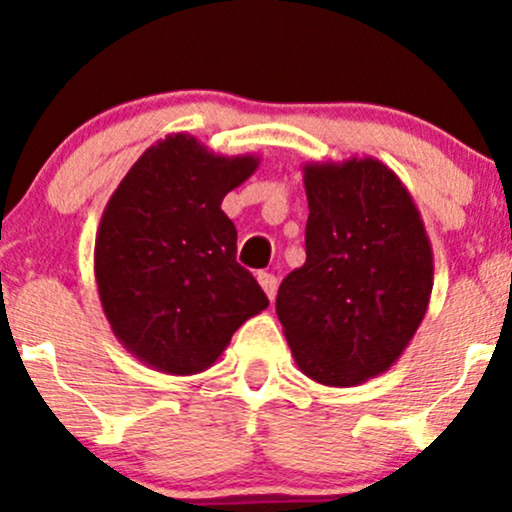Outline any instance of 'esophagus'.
Returning a JSON list of instances; mask_svg holds the SVG:
<instances>
[{
    "mask_svg": "<svg viewBox=\"0 0 512 512\" xmlns=\"http://www.w3.org/2000/svg\"><path fill=\"white\" fill-rule=\"evenodd\" d=\"M257 282H260V287L265 289V294H267V299H275V294H277V277L275 275H270V272H257Z\"/></svg>",
    "mask_w": 512,
    "mask_h": 512,
    "instance_id": "1",
    "label": "esophagus"
}]
</instances>
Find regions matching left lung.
I'll return each mask as SVG.
<instances>
[{
    "label": "left lung",
    "mask_w": 512,
    "mask_h": 512,
    "mask_svg": "<svg viewBox=\"0 0 512 512\" xmlns=\"http://www.w3.org/2000/svg\"><path fill=\"white\" fill-rule=\"evenodd\" d=\"M307 260L277 292L299 371L324 386L384 374L423 322L433 250L421 213L381 160L304 165Z\"/></svg>",
    "instance_id": "left-lung-1"
}]
</instances>
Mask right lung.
I'll list each match as a JSON object with an SVG mask.
<instances>
[{
  "label": "right lung",
  "instance_id": "obj_1",
  "mask_svg": "<svg viewBox=\"0 0 512 512\" xmlns=\"http://www.w3.org/2000/svg\"><path fill=\"white\" fill-rule=\"evenodd\" d=\"M257 165V156H215L173 133L131 165L106 203L94 247L98 297L118 342L151 369H210L270 304L237 265V230L220 208Z\"/></svg>",
  "mask_w": 512,
  "mask_h": 512
}]
</instances>
